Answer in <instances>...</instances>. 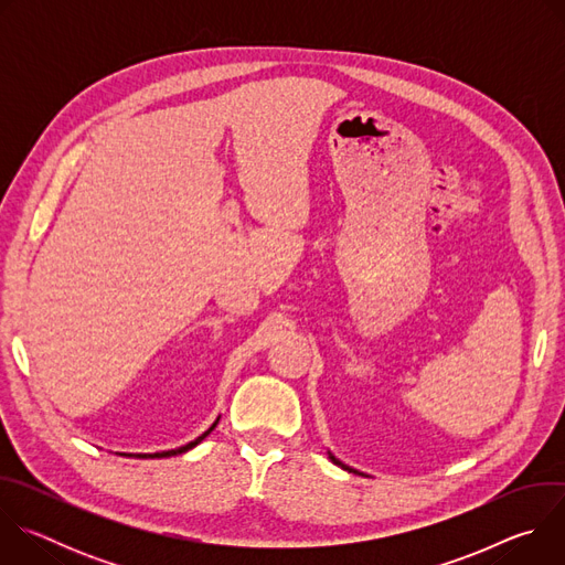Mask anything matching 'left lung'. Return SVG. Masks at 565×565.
Wrapping results in <instances>:
<instances>
[{
	"label": "left lung",
	"mask_w": 565,
	"mask_h": 565,
	"mask_svg": "<svg viewBox=\"0 0 565 565\" xmlns=\"http://www.w3.org/2000/svg\"><path fill=\"white\" fill-rule=\"evenodd\" d=\"M329 458H331V460H333V465H338V467H342V469H344V471H349V473H362V471H358V469H353V467H349V465H344V462H342V460H340V458H335V456H333V454H331V451H329ZM362 476H364V473H362Z\"/></svg>",
	"instance_id": "obj_1"
}]
</instances>
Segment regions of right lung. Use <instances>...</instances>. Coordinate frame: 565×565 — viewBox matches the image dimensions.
I'll return each instance as SVG.
<instances>
[{
  "mask_svg": "<svg viewBox=\"0 0 565 565\" xmlns=\"http://www.w3.org/2000/svg\"><path fill=\"white\" fill-rule=\"evenodd\" d=\"M221 418V416H218ZM218 418L210 425V429L207 431H203L199 438H194L192 443H188V445H183V447H177V449H168V451H156V454H118V456H134V458H170V456H179V454H185V451H190V449H194L199 443H203L210 434H212V429L216 427V423H218Z\"/></svg>",
  "mask_w": 565,
  "mask_h": 565,
  "instance_id": "1",
  "label": "right lung"
}]
</instances>
